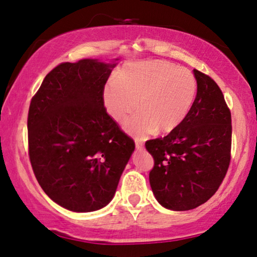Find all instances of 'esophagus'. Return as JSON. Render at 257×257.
<instances>
[{
    "label": "esophagus",
    "mask_w": 257,
    "mask_h": 257,
    "mask_svg": "<svg viewBox=\"0 0 257 257\" xmlns=\"http://www.w3.org/2000/svg\"><path fill=\"white\" fill-rule=\"evenodd\" d=\"M135 144H136L137 150H144V143L139 141V139H136V141H135Z\"/></svg>",
    "instance_id": "34e87169"
}]
</instances>
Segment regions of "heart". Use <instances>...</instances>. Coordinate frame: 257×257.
Instances as JSON below:
<instances>
[{
  "label": "heart",
  "instance_id": "b5f03b06",
  "mask_svg": "<svg viewBox=\"0 0 257 257\" xmlns=\"http://www.w3.org/2000/svg\"><path fill=\"white\" fill-rule=\"evenodd\" d=\"M197 80L186 68L162 60L130 64L120 70L103 89L107 112L119 122L137 108L125 122L136 136L158 132L169 134L184 122L196 98Z\"/></svg>",
  "mask_w": 257,
  "mask_h": 257
}]
</instances>
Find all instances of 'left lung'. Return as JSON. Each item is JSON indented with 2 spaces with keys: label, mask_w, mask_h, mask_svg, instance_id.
I'll return each mask as SVG.
<instances>
[{
  "label": "left lung",
  "mask_w": 257,
  "mask_h": 257,
  "mask_svg": "<svg viewBox=\"0 0 257 257\" xmlns=\"http://www.w3.org/2000/svg\"><path fill=\"white\" fill-rule=\"evenodd\" d=\"M197 94L179 127L168 136L150 139L154 159L152 190L161 205L188 211L208 201L219 189L231 160V112L220 87L194 69Z\"/></svg>",
  "instance_id": "left-lung-1"
}]
</instances>
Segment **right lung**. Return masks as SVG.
<instances>
[{
	"mask_svg": "<svg viewBox=\"0 0 257 257\" xmlns=\"http://www.w3.org/2000/svg\"><path fill=\"white\" fill-rule=\"evenodd\" d=\"M114 63L85 59L47 73L28 111L34 175L52 201L73 212L110 203L135 150L107 114L103 89Z\"/></svg>",
	"mask_w": 257,
	"mask_h": 257,
	"instance_id": "1",
	"label": "right lung"
}]
</instances>
